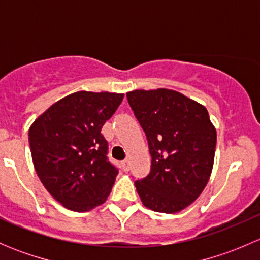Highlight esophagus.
Returning <instances> with one entry per match:
<instances>
[{"label": "esophagus", "instance_id": "obj_1", "mask_svg": "<svg viewBox=\"0 0 260 260\" xmlns=\"http://www.w3.org/2000/svg\"><path fill=\"white\" fill-rule=\"evenodd\" d=\"M128 164H129V159L128 158L123 159L122 161V166H123V170H124V171H128Z\"/></svg>", "mask_w": 260, "mask_h": 260}]
</instances>
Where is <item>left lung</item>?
I'll return each mask as SVG.
<instances>
[{
	"mask_svg": "<svg viewBox=\"0 0 260 260\" xmlns=\"http://www.w3.org/2000/svg\"><path fill=\"white\" fill-rule=\"evenodd\" d=\"M127 99L152 157L149 174L135 182L141 201L153 211L179 212L199 198L211 175L216 131L208 111L170 89L133 90Z\"/></svg>",
	"mask_w": 260,
	"mask_h": 260,
	"instance_id": "obj_1",
	"label": "left lung"
}]
</instances>
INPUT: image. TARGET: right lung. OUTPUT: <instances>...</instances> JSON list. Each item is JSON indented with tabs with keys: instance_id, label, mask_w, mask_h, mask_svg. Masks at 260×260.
I'll list each match as a JSON object with an SVG mask.
<instances>
[{
	"instance_id": "right-lung-1",
	"label": "right lung",
	"mask_w": 260,
	"mask_h": 260,
	"mask_svg": "<svg viewBox=\"0 0 260 260\" xmlns=\"http://www.w3.org/2000/svg\"><path fill=\"white\" fill-rule=\"evenodd\" d=\"M123 94L78 91L60 99L28 131L36 174L52 198L69 210L84 212L111 193L118 169L108 159L101 131Z\"/></svg>"
}]
</instances>
